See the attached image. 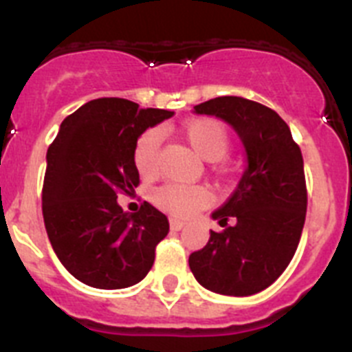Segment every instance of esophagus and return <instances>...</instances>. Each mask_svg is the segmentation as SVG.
Wrapping results in <instances>:
<instances>
[{
	"mask_svg": "<svg viewBox=\"0 0 352 352\" xmlns=\"http://www.w3.org/2000/svg\"><path fill=\"white\" fill-rule=\"evenodd\" d=\"M186 223L183 222V220H178V219H170V229L173 231H182L183 227H185Z\"/></svg>",
	"mask_w": 352,
	"mask_h": 352,
	"instance_id": "esophagus-1",
	"label": "esophagus"
}]
</instances>
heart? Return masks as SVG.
<instances>
[{
	"label": "heart",
	"mask_w": 352,
	"mask_h": 352,
	"mask_svg": "<svg viewBox=\"0 0 352 352\" xmlns=\"http://www.w3.org/2000/svg\"><path fill=\"white\" fill-rule=\"evenodd\" d=\"M183 138L190 144L199 157L206 162H219L231 148V139L226 126L217 120L188 121L183 126ZM160 146L162 132L158 129H149L135 142L133 148V164L142 178H153L160 169ZM153 201L158 208L169 211L176 217H190L195 211L210 204V194L206 188L182 183H167L157 188Z\"/></svg>",
	"instance_id": "obj_1"
}]
</instances>
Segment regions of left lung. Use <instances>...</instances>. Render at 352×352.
Instances as JSON below:
<instances>
[{"instance_id": "8db88e82", "label": "left lung", "mask_w": 352, "mask_h": 352, "mask_svg": "<svg viewBox=\"0 0 352 352\" xmlns=\"http://www.w3.org/2000/svg\"><path fill=\"white\" fill-rule=\"evenodd\" d=\"M226 121L238 133L247 166L236 190L211 219L222 232H210L188 264L195 280L226 296L264 291L291 263L307 214L303 157L291 130L273 109L241 96H219L194 107ZM235 222L226 226V220Z\"/></svg>"}]
</instances>
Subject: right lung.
<instances>
[{"label":"right lung","instance_id":"add662e5","mask_svg":"<svg viewBox=\"0 0 352 352\" xmlns=\"http://www.w3.org/2000/svg\"><path fill=\"white\" fill-rule=\"evenodd\" d=\"M125 98H96L67 116L47 149L42 211L52 250L70 275L96 289L141 282L169 220L144 203L129 214L120 192H133V148L141 133L173 116Z\"/></svg>","mask_w":352,"mask_h":352}]
</instances>
